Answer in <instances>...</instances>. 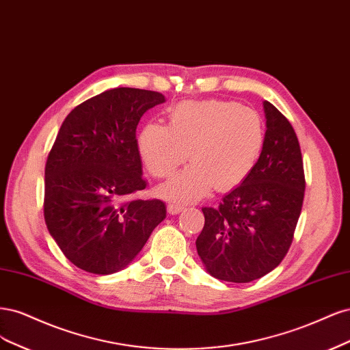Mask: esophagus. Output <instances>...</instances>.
<instances>
[{
  "label": "esophagus",
  "mask_w": 350,
  "mask_h": 350,
  "mask_svg": "<svg viewBox=\"0 0 350 350\" xmlns=\"http://www.w3.org/2000/svg\"><path fill=\"white\" fill-rule=\"evenodd\" d=\"M183 208H185V206L177 204V202H170V204L167 205V211H168V213H170V215H176V213L182 212Z\"/></svg>",
  "instance_id": "obj_1"
}]
</instances>
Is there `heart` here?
<instances>
[{
    "label": "heart",
    "mask_w": 350,
    "mask_h": 350,
    "mask_svg": "<svg viewBox=\"0 0 350 350\" xmlns=\"http://www.w3.org/2000/svg\"><path fill=\"white\" fill-rule=\"evenodd\" d=\"M265 142L260 116L231 101H186L168 115V125L150 123L138 137V151L151 176L167 178L187 159L193 163L161 193L178 202L204 196L213 185L227 190L250 174Z\"/></svg>",
    "instance_id": "obj_1"
}]
</instances>
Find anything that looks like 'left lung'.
<instances>
[{
    "mask_svg": "<svg viewBox=\"0 0 350 350\" xmlns=\"http://www.w3.org/2000/svg\"><path fill=\"white\" fill-rule=\"evenodd\" d=\"M266 133L260 157L240 186L217 208H202L205 225L196 249L219 280L247 284L284 260L301 213L306 174L297 133L265 101Z\"/></svg>",
    "mask_w": 350,
    "mask_h": 350,
    "instance_id": "8db88e82",
    "label": "left lung"
}]
</instances>
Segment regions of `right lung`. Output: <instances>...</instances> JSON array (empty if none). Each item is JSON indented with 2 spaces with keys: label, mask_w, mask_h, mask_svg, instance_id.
I'll return each mask as SVG.
<instances>
[{
  "label": "right lung",
  "mask_w": 350,
  "mask_h": 350,
  "mask_svg": "<svg viewBox=\"0 0 350 350\" xmlns=\"http://www.w3.org/2000/svg\"><path fill=\"white\" fill-rule=\"evenodd\" d=\"M164 96L111 88L83 101L65 118L44 165L43 215L68 260L109 275L129 265L165 218L160 199L137 195L142 177L137 126Z\"/></svg>",
  "instance_id": "obj_1"
}]
</instances>
